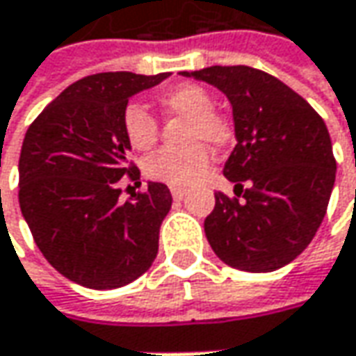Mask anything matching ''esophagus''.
Listing matches in <instances>:
<instances>
[{
  "mask_svg": "<svg viewBox=\"0 0 356 356\" xmlns=\"http://www.w3.org/2000/svg\"><path fill=\"white\" fill-rule=\"evenodd\" d=\"M170 194H172V198H174V200H182V198H184L186 190H184V188H178V186H174V188H170Z\"/></svg>",
  "mask_w": 356,
  "mask_h": 356,
  "instance_id": "1",
  "label": "esophagus"
}]
</instances>
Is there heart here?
Wrapping results in <instances>:
<instances>
[{"mask_svg":"<svg viewBox=\"0 0 356 356\" xmlns=\"http://www.w3.org/2000/svg\"><path fill=\"white\" fill-rule=\"evenodd\" d=\"M158 106L166 117L184 118L178 130V143L182 146L162 148L144 160V174L150 180L168 186H188L200 180L210 166V152L224 148L232 140V127L212 108V97L194 83H180L158 95ZM122 134L132 150H150L158 140V124L154 117L136 103L122 111Z\"/></svg>","mask_w":356,"mask_h":356,"instance_id":"1","label":"heart"}]
</instances>
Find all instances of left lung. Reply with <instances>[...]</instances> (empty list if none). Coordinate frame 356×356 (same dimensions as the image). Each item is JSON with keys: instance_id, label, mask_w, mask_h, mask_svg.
<instances>
[{"instance_id": "8db88e82", "label": "left lung", "mask_w": 356, "mask_h": 356, "mask_svg": "<svg viewBox=\"0 0 356 356\" xmlns=\"http://www.w3.org/2000/svg\"><path fill=\"white\" fill-rule=\"evenodd\" d=\"M182 75L218 87L234 111L238 144L224 176L236 184V196L216 192L204 220L212 250L241 271L287 266L315 238L335 184L323 118L280 79L253 67L213 65Z\"/></svg>"}]
</instances>
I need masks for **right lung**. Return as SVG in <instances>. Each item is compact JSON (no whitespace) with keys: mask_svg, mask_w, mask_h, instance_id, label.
I'll return each instance as SVG.
<instances>
[{"mask_svg":"<svg viewBox=\"0 0 356 356\" xmlns=\"http://www.w3.org/2000/svg\"><path fill=\"white\" fill-rule=\"evenodd\" d=\"M170 73H97L73 83L41 111L19 154V208L37 248L67 280L117 289L140 277L158 253L170 212L166 184L120 200V182L138 180L122 134L132 95Z\"/></svg>","mask_w":356,"mask_h":356,"instance_id":"obj_1","label":"right lung"}]
</instances>
